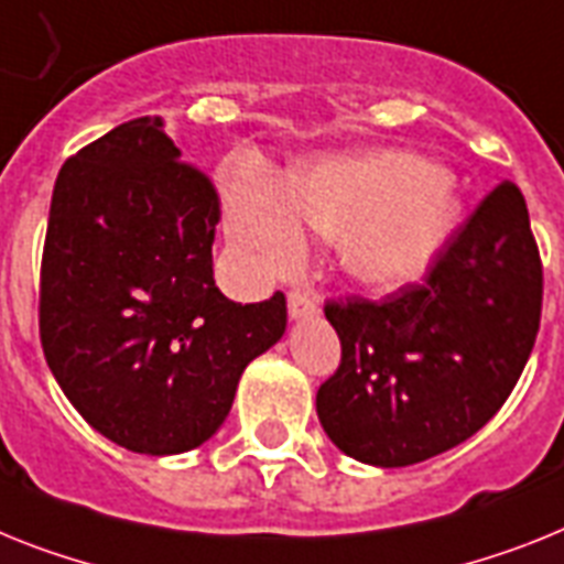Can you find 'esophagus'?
<instances>
[{"instance_id": "obj_1", "label": "esophagus", "mask_w": 564, "mask_h": 564, "mask_svg": "<svg viewBox=\"0 0 564 564\" xmlns=\"http://www.w3.org/2000/svg\"><path fill=\"white\" fill-rule=\"evenodd\" d=\"M286 301H290L292 321L310 318V315H315L321 310V295L315 290H292Z\"/></svg>"}]
</instances>
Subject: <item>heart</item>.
I'll list each match as a JSON object with an SVG mask.
<instances>
[{
    "mask_svg": "<svg viewBox=\"0 0 564 564\" xmlns=\"http://www.w3.org/2000/svg\"><path fill=\"white\" fill-rule=\"evenodd\" d=\"M456 217L453 180L401 151L312 165L283 186L263 165H243L226 183L231 240L267 272L297 263L304 224L321 238H344V260L358 281L404 286L433 267Z\"/></svg>",
    "mask_w": 564,
    "mask_h": 564,
    "instance_id": "1",
    "label": "heart"
}]
</instances>
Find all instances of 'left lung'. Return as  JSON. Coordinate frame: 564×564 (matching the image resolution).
<instances>
[{
	"mask_svg": "<svg viewBox=\"0 0 564 564\" xmlns=\"http://www.w3.org/2000/svg\"><path fill=\"white\" fill-rule=\"evenodd\" d=\"M324 312L340 364L315 406L340 453L406 467L467 442L508 401L539 333L542 260L522 192L499 183L421 283Z\"/></svg>",
	"mask_w": 564,
	"mask_h": 564,
	"instance_id": "left-lung-1",
	"label": "left lung"
}]
</instances>
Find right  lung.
<instances>
[{
	"instance_id": "obj_1",
	"label": "right lung",
	"mask_w": 564,
	"mask_h": 564,
	"mask_svg": "<svg viewBox=\"0 0 564 564\" xmlns=\"http://www.w3.org/2000/svg\"><path fill=\"white\" fill-rule=\"evenodd\" d=\"M220 200L160 117L65 160L42 252L40 338L77 413L131 453L174 456L220 430L249 361L286 329V297L215 286Z\"/></svg>"
}]
</instances>
